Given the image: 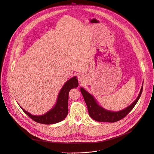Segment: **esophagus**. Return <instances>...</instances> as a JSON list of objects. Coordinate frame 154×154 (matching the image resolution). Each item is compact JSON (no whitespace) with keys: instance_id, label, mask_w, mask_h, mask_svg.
<instances>
[{"instance_id":"obj_1","label":"esophagus","mask_w":154,"mask_h":154,"mask_svg":"<svg viewBox=\"0 0 154 154\" xmlns=\"http://www.w3.org/2000/svg\"><path fill=\"white\" fill-rule=\"evenodd\" d=\"M86 78H87L86 76H85L84 75H80L79 76H78V81H79L81 84L85 82V81L86 80Z\"/></svg>"}]
</instances>
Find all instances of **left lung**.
Wrapping results in <instances>:
<instances>
[{
  "instance_id": "1",
  "label": "left lung",
  "mask_w": 154,
  "mask_h": 154,
  "mask_svg": "<svg viewBox=\"0 0 154 154\" xmlns=\"http://www.w3.org/2000/svg\"><path fill=\"white\" fill-rule=\"evenodd\" d=\"M143 88V83L142 84L140 94H138V96L136 98V100L128 107L118 111H109L103 108L98 105L94 97L86 90H85L82 88H81L80 91L88 106L89 114L92 119L98 122H115L121 120L122 119L125 117L133 109L141 97Z\"/></svg>"
}]
</instances>
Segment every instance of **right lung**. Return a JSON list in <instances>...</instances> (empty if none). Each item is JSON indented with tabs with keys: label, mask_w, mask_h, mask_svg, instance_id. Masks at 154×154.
<instances>
[{
	"label": "right lung",
	"mask_w": 154,
	"mask_h": 154,
	"mask_svg": "<svg viewBox=\"0 0 154 154\" xmlns=\"http://www.w3.org/2000/svg\"><path fill=\"white\" fill-rule=\"evenodd\" d=\"M78 86V81L76 76H73L68 79L60 89L57 98L56 103L49 111L40 116H36L30 114L24 110L21 106L23 111L32 120L42 124H53L58 123L66 117L68 114V93L72 89Z\"/></svg>",
	"instance_id": "1"
}]
</instances>
